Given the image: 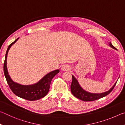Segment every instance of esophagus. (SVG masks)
<instances>
[{
  "label": "esophagus",
  "mask_w": 125,
  "mask_h": 125,
  "mask_svg": "<svg viewBox=\"0 0 125 125\" xmlns=\"http://www.w3.org/2000/svg\"><path fill=\"white\" fill-rule=\"evenodd\" d=\"M61 70L62 71H68L70 70V67L67 65H63L61 67Z\"/></svg>",
  "instance_id": "34e87169"
}]
</instances>
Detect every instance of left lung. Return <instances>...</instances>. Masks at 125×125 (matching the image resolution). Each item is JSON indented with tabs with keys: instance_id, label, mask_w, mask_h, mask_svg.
Here are the masks:
<instances>
[{
	"instance_id": "8db88e82",
	"label": "left lung",
	"mask_w": 125,
	"mask_h": 125,
	"mask_svg": "<svg viewBox=\"0 0 125 125\" xmlns=\"http://www.w3.org/2000/svg\"><path fill=\"white\" fill-rule=\"evenodd\" d=\"M109 46L114 49L116 50V48L112 45L111 42L109 43ZM116 83H117V82L114 84V85L112 86L110 89H109L107 92L102 93H92L83 89L78 83L77 79L73 75H72V82L71 85V91L74 96L77 98L80 99V100L84 101H94L101 98H103V97L106 96L110 94L115 87Z\"/></svg>"
}]
</instances>
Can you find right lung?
Returning <instances> with one entry per match:
<instances>
[{"label":"right lung","instance_id":"1","mask_svg":"<svg viewBox=\"0 0 125 125\" xmlns=\"http://www.w3.org/2000/svg\"><path fill=\"white\" fill-rule=\"evenodd\" d=\"M19 38H18L16 40L11 43L8 46L5 54V58L4 63V73L7 79V83L9 85L10 89L15 94L20 98H23L29 101H34L39 100L45 96L49 92L51 82L57 74L60 72L59 69L51 72L45 75L42 79L37 82L36 83L32 85H21L16 82H14L10 78L8 73L7 69V56L9 50L12 45L18 41Z\"/></svg>","mask_w":125,"mask_h":125}]
</instances>
